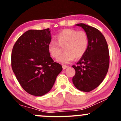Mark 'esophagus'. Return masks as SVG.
Masks as SVG:
<instances>
[{
    "mask_svg": "<svg viewBox=\"0 0 121 121\" xmlns=\"http://www.w3.org/2000/svg\"><path fill=\"white\" fill-rule=\"evenodd\" d=\"M68 65H63V69H66V68H68Z\"/></svg>",
    "mask_w": 121,
    "mask_h": 121,
    "instance_id": "1",
    "label": "esophagus"
}]
</instances>
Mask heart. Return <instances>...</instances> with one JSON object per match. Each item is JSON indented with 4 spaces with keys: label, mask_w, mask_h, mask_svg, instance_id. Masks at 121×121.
<instances>
[{
    "label": "heart",
    "mask_w": 121,
    "mask_h": 121,
    "mask_svg": "<svg viewBox=\"0 0 121 121\" xmlns=\"http://www.w3.org/2000/svg\"><path fill=\"white\" fill-rule=\"evenodd\" d=\"M56 41H52L48 45L50 54L57 58L64 48L65 52L57 60L62 64H68L74 58H81L87 51L90 43L88 35L84 30L66 29L60 31L56 36Z\"/></svg>",
    "instance_id": "obj_1"
}]
</instances>
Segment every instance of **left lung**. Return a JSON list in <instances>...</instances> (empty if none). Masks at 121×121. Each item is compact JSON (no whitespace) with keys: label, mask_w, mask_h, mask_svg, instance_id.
Instances as JSON below:
<instances>
[{"label":"left lung","mask_w":121,"mask_h":121,"mask_svg":"<svg viewBox=\"0 0 121 121\" xmlns=\"http://www.w3.org/2000/svg\"><path fill=\"white\" fill-rule=\"evenodd\" d=\"M76 25L87 33L90 43L77 65H73L75 70L73 82L78 90L90 92L98 86L107 75L109 64V50L105 38L98 29L84 23Z\"/></svg>","instance_id":"1"}]
</instances>
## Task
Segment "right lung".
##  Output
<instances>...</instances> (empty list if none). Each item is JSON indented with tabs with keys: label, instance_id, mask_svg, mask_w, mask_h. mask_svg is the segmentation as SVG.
I'll list each match as a JSON object with an SVG mask.
<instances>
[{
	"label": "right lung",
	"instance_id": "right-lung-1",
	"mask_svg": "<svg viewBox=\"0 0 121 121\" xmlns=\"http://www.w3.org/2000/svg\"><path fill=\"white\" fill-rule=\"evenodd\" d=\"M52 40L49 29L30 30L16 41L12 53V68L27 93L42 96L50 91L63 69L54 62L48 50Z\"/></svg>",
	"mask_w": 121,
	"mask_h": 121
}]
</instances>
